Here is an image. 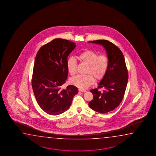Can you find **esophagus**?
<instances>
[{
	"label": "esophagus",
	"instance_id": "34e87169",
	"mask_svg": "<svg viewBox=\"0 0 156 156\" xmlns=\"http://www.w3.org/2000/svg\"><path fill=\"white\" fill-rule=\"evenodd\" d=\"M79 91L81 92H86V90H83V89H79Z\"/></svg>",
	"mask_w": 156,
	"mask_h": 156
}]
</instances>
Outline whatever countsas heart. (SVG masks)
Returning a JSON list of instances; mask_svg holds the SVG:
<instances>
[{"label": "heart", "instance_id": "b5f03b06", "mask_svg": "<svg viewBox=\"0 0 156 156\" xmlns=\"http://www.w3.org/2000/svg\"><path fill=\"white\" fill-rule=\"evenodd\" d=\"M80 60L88 65L86 75H77L71 80V83L80 89H85L94 83V78L100 80L104 76L108 66V60L105 55H98V53L91 50H86L78 55ZM77 62L70 58L67 60V69L71 75L76 73Z\"/></svg>", "mask_w": 156, "mask_h": 156}]
</instances>
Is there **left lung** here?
<instances>
[{"label":"left lung","mask_w":156,"mask_h":156,"mask_svg":"<svg viewBox=\"0 0 156 156\" xmlns=\"http://www.w3.org/2000/svg\"><path fill=\"white\" fill-rule=\"evenodd\" d=\"M89 43L102 45L108 60L107 71L98 85V89L104 90L102 92L98 89L90 90L94 98L89 102V107L99 113H107L119 106L125 95L128 79L125 60L120 49L108 40H95Z\"/></svg>","instance_id":"obj_1"}]
</instances>
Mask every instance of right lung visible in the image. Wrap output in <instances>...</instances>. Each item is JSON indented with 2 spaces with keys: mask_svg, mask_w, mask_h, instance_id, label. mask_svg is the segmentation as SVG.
Listing matches in <instances>:
<instances>
[{
  "mask_svg": "<svg viewBox=\"0 0 156 156\" xmlns=\"http://www.w3.org/2000/svg\"><path fill=\"white\" fill-rule=\"evenodd\" d=\"M76 44L62 39L47 43L37 52L32 77V87L40 108L50 115L67 111L78 89L73 85L61 89L66 83L67 57Z\"/></svg>",
  "mask_w": 156,
  "mask_h": 156,
  "instance_id": "add662e5",
  "label": "right lung"
}]
</instances>
